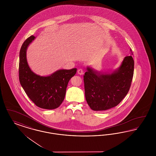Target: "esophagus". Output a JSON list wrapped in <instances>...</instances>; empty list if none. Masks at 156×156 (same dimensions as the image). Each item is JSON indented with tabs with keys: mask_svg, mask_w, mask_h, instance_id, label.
Returning <instances> with one entry per match:
<instances>
[{
	"mask_svg": "<svg viewBox=\"0 0 156 156\" xmlns=\"http://www.w3.org/2000/svg\"><path fill=\"white\" fill-rule=\"evenodd\" d=\"M78 74L79 75H83V71L82 69H79L78 70Z\"/></svg>",
	"mask_w": 156,
	"mask_h": 156,
	"instance_id": "obj_1",
	"label": "esophagus"
}]
</instances>
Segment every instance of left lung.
<instances>
[{
	"mask_svg": "<svg viewBox=\"0 0 156 156\" xmlns=\"http://www.w3.org/2000/svg\"><path fill=\"white\" fill-rule=\"evenodd\" d=\"M133 73L131 55L125 57L120 66L111 72L87 67L83 75L85 95L90 109L106 111L117 106L129 90Z\"/></svg>",
	"mask_w": 156,
	"mask_h": 156,
	"instance_id": "1",
	"label": "left lung"
}]
</instances>
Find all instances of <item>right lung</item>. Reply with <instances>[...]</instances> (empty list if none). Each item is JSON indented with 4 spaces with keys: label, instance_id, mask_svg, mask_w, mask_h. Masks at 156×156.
Listing matches in <instances>:
<instances>
[{
    "label": "right lung",
    "instance_id": "right-lung-1",
    "mask_svg": "<svg viewBox=\"0 0 156 156\" xmlns=\"http://www.w3.org/2000/svg\"><path fill=\"white\" fill-rule=\"evenodd\" d=\"M36 38L31 36L23 43L19 55V81L26 94L35 105L42 109L58 108L66 96L67 85L76 73V68L58 69L50 75L41 76L29 66L26 52Z\"/></svg>",
    "mask_w": 156,
    "mask_h": 156
}]
</instances>
